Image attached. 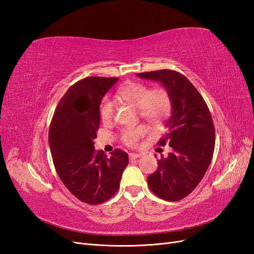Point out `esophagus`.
<instances>
[{"label": "esophagus", "mask_w": 254, "mask_h": 254, "mask_svg": "<svg viewBox=\"0 0 254 254\" xmlns=\"http://www.w3.org/2000/svg\"><path fill=\"white\" fill-rule=\"evenodd\" d=\"M129 160L130 161H132V160H134V159H136V158H140L142 155L141 153H135V152H129Z\"/></svg>", "instance_id": "34e87169"}]
</instances>
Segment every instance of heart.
Returning a JSON list of instances; mask_svg holds the SVG:
<instances>
[{"label":"heart","mask_w":254,"mask_h":254,"mask_svg":"<svg viewBox=\"0 0 254 254\" xmlns=\"http://www.w3.org/2000/svg\"><path fill=\"white\" fill-rule=\"evenodd\" d=\"M117 96L139 109L141 118L152 127H160L172 112V97L163 87L150 89L145 83L128 81L119 88ZM114 109V103L108 97L103 98L99 103V118L105 124L113 120ZM146 132L147 129L142 125L129 127L122 130L120 139L128 147H135Z\"/></svg>","instance_id":"obj_1"}]
</instances>
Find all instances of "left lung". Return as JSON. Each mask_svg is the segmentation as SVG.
I'll return each instance as SVG.
<instances>
[{"label":"left lung","mask_w":254,"mask_h":254,"mask_svg":"<svg viewBox=\"0 0 254 254\" xmlns=\"http://www.w3.org/2000/svg\"><path fill=\"white\" fill-rule=\"evenodd\" d=\"M140 78L161 82L172 97V115L167 130L158 145L172 147L167 157L161 155L157 171L149 175V189L159 198L178 201L193 191L203 178L213 158L215 128L212 115L186 76L173 70L136 74Z\"/></svg>","instance_id":"obj_1"}]
</instances>
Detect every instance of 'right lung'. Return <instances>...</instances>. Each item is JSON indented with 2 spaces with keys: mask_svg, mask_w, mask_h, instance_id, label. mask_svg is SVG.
Wrapping results in <instances>:
<instances>
[{
  "mask_svg": "<svg viewBox=\"0 0 254 254\" xmlns=\"http://www.w3.org/2000/svg\"><path fill=\"white\" fill-rule=\"evenodd\" d=\"M117 77L83 78L68 88L54 112L49 143L54 166L60 180L80 201L103 203L117 193L123 172L128 165L127 152L114 149L108 158L95 151L99 128L98 107Z\"/></svg>",
  "mask_w": 254,
  "mask_h": 254,
  "instance_id": "1",
  "label": "right lung"
}]
</instances>
